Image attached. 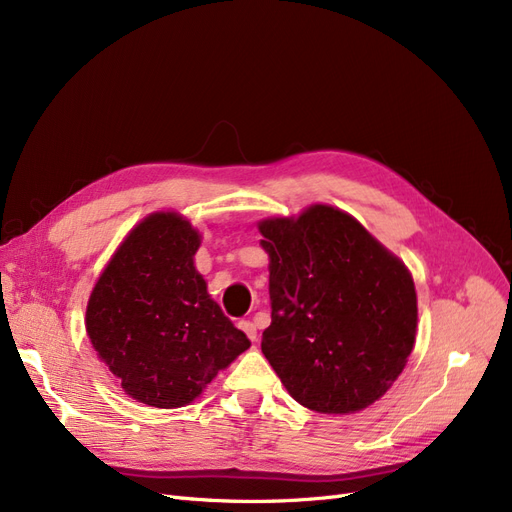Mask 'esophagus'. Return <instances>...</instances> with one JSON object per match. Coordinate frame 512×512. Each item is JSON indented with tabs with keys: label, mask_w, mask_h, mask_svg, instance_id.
Wrapping results in <instances>:
<instances>
[{
	"label": "esophagus",
	"mask_w": 512,
	"mask_h": 512,
	"mask_svg": "<svg viewBox=\"0 0 512 512\" xmlns=\"http://www.w3.org/2000/svg\"><path fill=\"white\" fill-rule=\"evenodd\" d=\"M238 327L246 333V337H249L251 342H255V339H257V327L251 323V320H240Z\"/></svg>",
	"instance_id": "obj_1"
}]
</instances>
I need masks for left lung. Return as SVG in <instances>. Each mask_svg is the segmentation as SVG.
I'll return each instance as SVG.
<instances>
[{
    "label": "left lung",
    "instance_id": "obj_1",
    "mask_svg": "<svg viewBox=\"0 0 512 512\" xmlns=\"http://www.w3.org/2000/svg\"><path fill=\"white\" fill-rule=\"evenodd\" d=\"M272 325L261 352L293 399L354 413L388 392L415 344L418 297L405 263L352 215L312 204L259 221Z\"/></svg>",
    "mask_w": 512,
    "mask_h": 512
}]
</instances>
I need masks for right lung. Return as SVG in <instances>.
Returning <instances> with one entry per match:
<instances>
[{"instance_id":"1","label":"right lung","mask_w":512,"mask_h":512,"mask_svg":"<svg viewBox=\"0 0 512 512\" xmlns=\"http://www.w3.org/2000/svg\"><path fill=\"white\" fill-rule=\"evenodd\" d=\"M200 234L179 213L145 217L113 253L86 308V331L124 392L149 407L192 403L251 346L194 266Z\"/></svg>"}]
</instances>
